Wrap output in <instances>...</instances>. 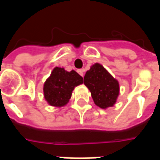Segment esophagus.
<instances>
[{"label": "esophagus", "instance_id": "34e87169", "mask_svg": "<svg viewBox=\"0 0 160 160\" xmlns=\"http://www.w3.org/2000/svg\"><path fill=\"white\" fill-rule=\"evenodd\" d=\"M77 72H78V73H79L80 75H81V76H83L84 75V69H78L77 70Z\"/></svg>", "mask_w": 160, "mask_h": 160}]
</instances>
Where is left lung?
I'll list each match as a JSON object with an SVG mask.
<instances>
[{
  "label": "left lung",
  "mask_w": 160,
  "mask_h": 160,
  "mask_svg": "<svg viewBox=\"0 0 160 160\" xmlns=\"http://www.w3.org/2000/svg\"><path fill=\"white\" fill-rule=\"evenodd\" d=\"M84 84L90 90L94 103L98 107L105 109L116 103L119 94V84L100 64H94L87 71Z\"/></svg>",
  "instance_id": "obj_1"
}]
</instances>
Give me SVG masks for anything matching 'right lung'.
Returning <instances> with one entry per match:
<instances>
[{
	"mask_svg": "<svg viewBox=\"0 0 160 160\" xmlns=\"http://www.w3.org/2000/svg\"><path fill=\"white\" fill-rule=\"evenodd\" d=\"M83 83V78L72 70L56 67L43 86L44 98L50 105L61 107L68 102L73 88Z\"/></svg>",
	"mask_w": 160,
	"mask_h": 160,
	"instance_id": "1",
	"label": "right lung"
}]
</instances>
